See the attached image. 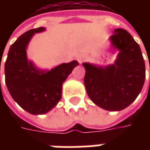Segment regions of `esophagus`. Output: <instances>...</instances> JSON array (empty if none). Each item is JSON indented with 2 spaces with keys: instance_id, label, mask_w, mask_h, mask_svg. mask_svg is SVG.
Listing matches in <instances>:
<instances>
[{
  "instance_id": "esophagus-1",
  "label": "esophagus",
  "mask_w": 150,
  "mask_h": 150,
  "mask_svg": "<svg viewBox=\"0 0 150 150\" xmlns=\"http://www.w3.org/2000/svg\"><path fill=\"white\" fill-rule=\"evenodd\" d=\"M76 59H77V61H78L79 63H82V62L84 61L85 59H86V56L83 54H79L77 55L76 57Z\"/></svg>"
}]
</instances>
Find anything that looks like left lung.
<instances>
[{"label": "left lung", "mask_w": 150, "mask_h": 150, "mask_svg": "<svg viewBox=\"0 0 150 150\" xmlns=\"http://www.w3.org/2000/svg\"><path fill=\"white\" fill-rule=\"evenodd\" d=\"M110 40L113 48L119 50L115 63L103 67L83 62L84 84L93 103L105 110L120 111L132 104L142 91L145 60L139 45L125 30L116 29Z\"/></svg>", "instance_id": "left-lung-1"}]
</instances>
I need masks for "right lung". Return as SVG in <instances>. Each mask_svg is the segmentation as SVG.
Returning <instances> with one entry per match:
<instances>
[{"mask_svg":"<svg viewBox=\"0 0 150 150\" xmlns=\"http://www.w3.org/2000/svg\"><path fill=\"white\" fill-rule=\"evenodd\" d=\"M44 30L45 28L39 27L21 35L10 46L5 63V83L12 98L33 115L44 114L55 107L62 97V83L79 65L74 60L44 71L28 61V43L34 34Z\"/></svg>","mask_w":150,"mask_h":150,"instance_id":"obj_1","label":"right lung"}]
</instances>
